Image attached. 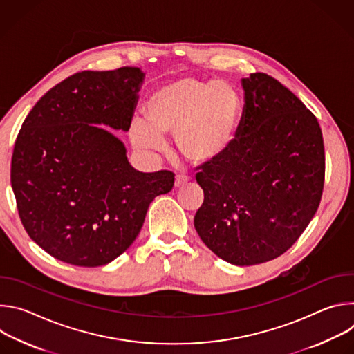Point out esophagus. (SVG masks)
Segmentation results:
<instances>
[{
  "instance_id": "esophagus-1",
  "label": "esophagus",
  "mask_w": 354,
  "mask_h": 354,
  "mask_svg": "<svg viewBox=\"0 0 354 354\" xmlns=\"http://www.w3.org/2000/svg\"><path fill=\"white\" fill-rule=\"evenodd\" d=\"M187 183H189V178H186V176L178 175V176L175 178V189H180V187L186 186Z\"/></svg>"
}]
</instances>
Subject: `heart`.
I'll list each match as a JSON object with an SVG mask.
<instances>
[{"label":"heart","instance_id":"1","mask_svg":"<svg viewBox=\"0 0 354 354\" xmlns=\"http://www.w3.org/2000/svg\"><path fill=\"white\" fill-rule=\"evenodd\" d=\"M242 112V96L231 82L185 75L151 92L145 118L131 120L130 138L138 149L161 151L164 137L175 136L182 158L209 167L232 147Z\"/></svg>","mask_w":354,"mask_h":354}]
</instances>
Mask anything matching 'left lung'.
Returning a JSON list of instances; mask_svg holds the SVG:
<instances>
[{
    "label": "left lung",
    "instance_id": "1",
    "mask_svg": "<svg viewBox=\"0 0 354 354\" xmlns=\"http://www.w3.org/2000/svg\"><path fill=\"white\" fill-rule=\"evenodd\" d=\"M243 112L228 153L200 167L205 192L194 228L206 246L235 266L269 262L304 232L325 180L317 118L273 77L241 80Z\"/></svg>",
    "mask_w": 354,
    "mask_h": 354
}]
</instances>
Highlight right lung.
Returning <instances> with one entry per match:
<instances>
[{
    "label": "right lung",
    "instance_id": "right-lung-1",
    "mask_svg": "<svg viewBox=\"0 0 354 354\" xmlns=\"http://www.w3.org/2000/svg\"><path fill=\"white\" fill-rule=\"evenodd\" d=\"M145 74L81 71L47 91L26 116L11 161L19 218L53 258L104 266L137 238L148 206L172 190L169 171H136L111 130L129 131Z\"/></svg>",
    "mask_w": 354,
    "mask_h": 354
}]
</instances>
